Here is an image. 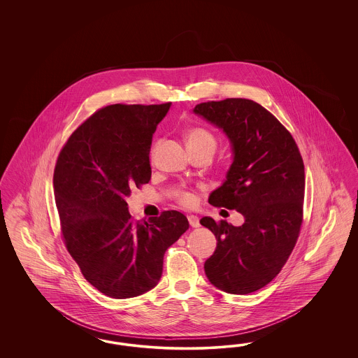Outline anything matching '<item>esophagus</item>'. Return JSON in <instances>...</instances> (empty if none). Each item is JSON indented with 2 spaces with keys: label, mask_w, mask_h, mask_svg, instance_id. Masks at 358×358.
Segmentation results:
<instances>
[{
  "label": "esophagus",
  "mask_w": 358,
  "mask_h": 358,
  "mask_svg": "<svg viewBox=\"0 0 358 358\" xmlns=\"http://www.w3.org/2000/svg\"><path fill=\"white\" fill-rule=\"evenodd\" d=\"M187 220H189V224L193 228L199 227V226H201V224H199V217H195V215H189Z\"/></svg>",
  "instance_id": "esophagus-1"
}]
</instances>
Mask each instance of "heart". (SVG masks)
Instances as JSON below:
<instances>
[{"label": "heart", "instance_id": "b5f03b06", "mask_svg": "<svg viewBox=\"0 0 358 358\" xmlns=\"http://www.w3.org/2000/svg\"><path fill=\"white\" fill-rule=\"evenodd\" d=\"M186 141L189 148H198V147H205V145H217V141L214 135L210 131L196 127L192 129L186 135ZM178 202L181 205L187 207H193L196 203V195L193 192H180L177 194Z\"/></svg>", "mask_w": 358, "mask_h": 358}]
</instances>
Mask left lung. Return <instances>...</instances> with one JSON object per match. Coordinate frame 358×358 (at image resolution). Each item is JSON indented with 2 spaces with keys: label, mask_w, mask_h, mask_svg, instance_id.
I'll return each instance as SVG.
<instances>
[{
  "label": "left lung",
  "mask_w": 358,
  "mask_h": 358,
  "mask_svg": "<svg viewBox=\"0 0 358 358\" xmlns=\"http://www.w3.org/2000/svg\"><path fill=\"white\" fill-rule=\"evenodd\" d=\"M193 111L223 130L234 155L226 181L208 203L236 210L245 219L238 227L201 219L217 241L205 273L222 292L253 293L281 271L299 236L303 160L292 134L252 99L210 101Z\"/></svg>",
  "instance_id": "left-lung-1"
}]
</instances>
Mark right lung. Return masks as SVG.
I'll use <instances>...</instances> for the list:
<instances>
[{
	"mask_svg": "<svg viewBox=\"0 0 358 358\" xmlns=\"http://www.w3.org/2000/svg\"><path fill=\"white\" fill-rule=\"evenodd\" d=\"M171 102L110 105L77 129L59 153L54 192L66 250L98 292L126 299L150 292L164 253L189 228L178 211L134 222L126 196L151 180L152 135Z\"/></svg>",
	"mask_w": 358,
	"mask_h": 358,
	"instance_id": "1",
	"label": "right lung"
}]
</instances>
